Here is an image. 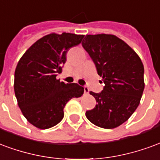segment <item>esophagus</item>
Here are the masks:
<instances>
[{
    "label": "esophagus",
    "instance_id": "1",
    "mask_svg": "<svg viewBox=\"0 0 160 160\" xmlns=\"http://www.w3.org/2000/svg\"><path fill=\"white\" fill-rule=\"evenodd\" d=\"M83 89H84V94H88V93H89V88H88V87L84 86V87H83Z\"/></svg>",
    "mask_w": 160,
    "mask_h": 160
}]
</instances>
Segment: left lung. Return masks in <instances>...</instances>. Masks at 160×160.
Instances as JSON below:
<instances>
[{
    "label": "left lung",
    "instance_id": "8db88e82",
    "mask_svg": "<svg viewBox=\"0 0 160 160\" xmlns=\"http://www.w3.org/2000/svg\"><path fill=\"white\" fill-rule=\"evenodd\" d=\"M82 45L105 84L101 93L89 92L97 104L85 115L96 126L116 128L139 106L145 87L143 64L127 43L113 35H87Z\"/></svg>",
    "mask_w": 160,
    "mask_h": 160
}]
</instances>
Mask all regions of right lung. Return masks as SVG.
Wrapping results in <instances>:
<instances>
[{"label":"right lung","instance_id":"add662e5","mask_svg":"<svg viewBox=\"0 0 160 160\" xmlns=\"http://www.w3.org/2000/svg\"><path fill=\"white\" fill-rule=\"evenodd\" d=\"M83 35L53 33L37 41L19 59L14 73V92L28 122L42 129L63 119L64 107L84 89L78 83L56 79L66 63V53L81 42Z\"/></svg>","mask_w":160,"mask_h":160}]
</instances>
